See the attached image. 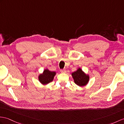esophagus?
<instances>
[{
	"label": "esophagus",
	"mask_w": 124,
	"mask_h": 124,
	"mask_svg": "<svg viewBox=\"0 0 124 124\" xmlns=\"http://www.w3.org/2000/svg\"><path fill=\"white\" fill-rule=\"evenodd\" d=\"M61 72L66 73V72H67V71H66L65 69H62V70H61Z\"/></svg>",
	"instance_id": "obj_1"
}]
</instances>
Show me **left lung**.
<instances>
[{"instance_id": "1", "label": "left lung", "mask_w": 124, "mask_h": 124, "mask_svg": "<svg viewBox=\"0 0 124 124\" xmlns=\"http://www.w3.org/2000/svg\"><path fill=\"white\" fill-rule=\"evenodd\" d=\"M72 76L74 79V82L78 85L84 86L87 84L89 81V76L85 74L80 68L72 73Z\"/></svg>"}]
</instances>
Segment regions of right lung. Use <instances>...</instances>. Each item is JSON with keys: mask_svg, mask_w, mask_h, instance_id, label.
<instances>
[{"mask_svg": "<svg viewBox=\"0 0 124 124\" xmlns=\"http://www.w3.org/2000/svg\"><path fill=\"white\" fill-rule=\"evenodd\" d=\"M56 73L55 72L50 71L47 69L45 70L43 73L39 75V80L42 84L46 85L53 81L54 77L55 76Z\"/></svg>", "mask_w": 124, "mask_h": 124, "instance_id": "add662e5", "label": "right lung"}]
</instances>
